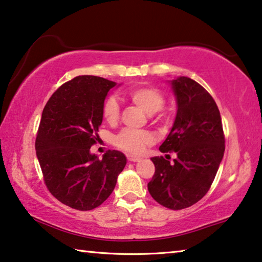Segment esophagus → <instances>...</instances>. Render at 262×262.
I'll use <instances>...</instances> for the list:
<instances>
[{
  "label": "esophagus",
  "instance_id": "obj_1",
  "mask_svg": "<svg viewBox=\"0 0 262 262\" xmlns=\"http://www.w3.org/2000/svg\"><path fill=\"white\" fill-rule=\"evenodd\" d=\"M127 160H128V162H134V163H136V162H139L140 158H139V157L128 155V156H127Z\"/></svg>",
  "mask_w": 262,
  "mask_h": 262
}]
</instances>
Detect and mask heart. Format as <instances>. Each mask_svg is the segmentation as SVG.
I'll list each match as a JSON object with an SVG mask.
<instances>
[{
	"label": "heart",
	"mask_w": 262,
	"mask_h": 262,
	"mask_svg": "<svg viewBox=\"0 0 262 262\" xmlns=\"http://www.w3.org/2000/svg\"><path fill=\"white\" fill-rule=\"evenodd\" d=\"M126 96L132 103L148 115L155 114L163 107L165 97L163 92L154 86H134L126 90ZM103 117L108 124H116L119 119V104L114 96H110L103 104ZM154 142V136L147 131L124 128L116 136L115 143L122 150L130 154H139L147 144Z\"/></svg>",
	"instance_id": "1"
}]
</instances>
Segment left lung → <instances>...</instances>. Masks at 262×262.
I'll use <instances>...</instances> for the list:
<instances>
[{"mask_svg": "<svg viewBox=\"0 0 262 262\" xmlns=\"http://www.w3.org/2000/svg\"><path fill=\"white\" fill-rule=\"evenodd\" d=\"M170 84L177 116L159 150L177 157L172 163L164 157L151 158L156 171L147 188L164 207L183 210L210 190L224 157L225 137L219 108L199 83L182 76Z\"/></svg>", "mask_w": 262, "mask_h": 262, "instance_id": "1", "label": "left lung"}]
</instances>
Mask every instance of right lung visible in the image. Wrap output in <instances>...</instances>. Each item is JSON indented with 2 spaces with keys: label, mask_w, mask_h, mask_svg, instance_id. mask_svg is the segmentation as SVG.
Returning <instances> with one entry per match:
<instances>
[{
  "label": "right lung",
  "mask_w": 262,
  "mask_h": 262,
  "mask_svg": "<svg viewBox=\"0 0 262 262\" xmlns=\"http://www.w3.org/2000/svg\"><path fill=\"white\" fill-rule=\"evenodd\" d=\"M116 85L97 76H77L59 86L43 108L35 147L44 183L75 210L102 205L126 165L119 151L108 150L102 159L90 152L98 139L104 100Z\"/></svg>",
  "instance_id": "obj_1"
}]
</instances>
